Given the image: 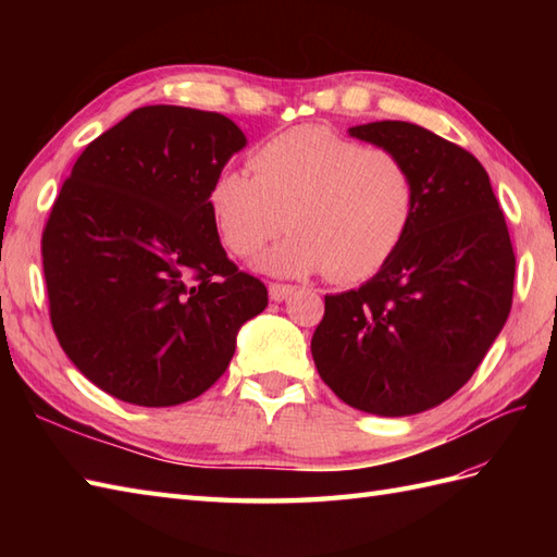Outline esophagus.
I'll return each mask as SVG.
<instances>
[{"instance_id":"obj_1","label":"esophagus","mask_w":557,"mask_h":557,"mask_svg":"<svg viewBox=\"0 0 557 557\" xmlns=\"http://www.w3.org/2000/svg\"><path fill=\"white\" fill-rule=\"evenodd\" d=\"M268 292H270V299L272 301H285L289 294L294 292V287L292 285H282V282H270Z\"/></svg>"}]
</instances>
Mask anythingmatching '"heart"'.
<instances>
[{"instance_id": "obj_1", "label": "heart", "mask_w": 557, "mask_h": 557, "mask_svg": "<svg viewBox=\"0 0 557 557\" xmlns=\"http://www.w3.org/2000/svg\"><path fill=\"white\" fill-rule=\"evenodd\" d=\"M246 174L224 168L208 203L222 244L253 256L275 275H311L347 285L371 277L399 248L417 208V184L397 152L306 124L258 146Z\"/></svg>"}]
</instances>
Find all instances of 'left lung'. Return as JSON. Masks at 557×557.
I'll list each match as a JSON object with an SVG mask.
<instances>
[{"label":"left lung","instance_id":"obj_1","mask_svg":"<svg viewBox=\"0 0 557 557\" xmlns=\"http://www.w3.org/2000/svg\"><path fill=\"white\" fill-rule=\"evenodd\" d=\"M349 136L409 164L417 208L393 258L359 289L325 297L311 354L349 407L409 417L465 385L512 309L515 251L483 164L409 122Z\"/></svg>","mask_w":557,"mask_h":557}]
</instances>
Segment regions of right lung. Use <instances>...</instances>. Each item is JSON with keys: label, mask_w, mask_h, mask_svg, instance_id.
Here are the masks:
<instances>
[{"label": "right lung", "mask_w": 557, "mask_h": 557, "mask_svg": "<svg viewBox=\"0 0 557 557\" xmlns=\"http://www.w3.org/2000/svg\"><path fill=\"white\" fill-rule=\"evenodd\" d=\"M246 146L232 120L138 108L86 146L42 232L50 321L76 369L138 407H174L227 371L268 306L220 244L208 191Z\"/></svg>", "instance_id": "obj_1"}]
</instances>
